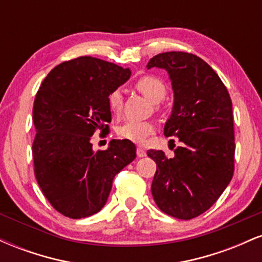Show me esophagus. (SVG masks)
I'll list each match as a JSON object with an SVG mask.
<instances>
[{"label": "esophagus", "mask_w": 262, "mask_h": 262, "mask_svg": "<svg viewBox=\"0 0 262 262\" xmlns=\"http://www.w3.org/2000/svg\"><path fill=\"white\" fill-rule=\"evenodd\" d=\"M137 155H138V158H144V156L146 155L145 150L141 148V146H138V148H137Z\"/></svg>", "instance_id": "1"}]
</instances>
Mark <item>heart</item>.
Listing matches in <instances>:
<instances>
[{
  "label": "heart",
  "mask_w": 262,
  "mask_h": 262,
  "mask_svg": "<svg viewBox=\"0 0 262 262\" xmlns=\"http://www.w3.org/2000/svg\"><path fill=\"white\" fill-rule=\"evenodd\" d=\"M135 89L139 91L141 95L145 96L146 98L152 103H159L166 96V85L164 81L154 75H145L140 79L135 81ZM108 107H110L111 113L114 116H118L121 113L123 107V97L119 90H113L108 95L107 98ZM155 132V125L152 122H135L129 121L123 123L117 128V134L123 139H128L134 143H141L146 137Z\"/></svg>",
  "instance_id": "heart-1"
}]
</instances>
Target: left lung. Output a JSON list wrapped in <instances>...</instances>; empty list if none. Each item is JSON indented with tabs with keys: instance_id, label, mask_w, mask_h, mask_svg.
I'll return each mask as SVG.
<instances>
[{
	"instance_id": "1",
	"label": "left lung",
	"mask_w": 262,
	"mask_h": 262,
	"mask_svg": "<svg viewBox=\"0 0 262 262\" xmlns=\"http://www.w3.org/2000/svg\"><path fill=\"white\" fill-rule=\"evenodd\" d=\"M155 66L169 73L175 92L164 134L179 138L181 146L173 158L161 150L146 151L156 162L151 193L162 212L188 221L217 202L233 177L231 100L215 71L197 55L161 53L150 59L148 69Z\"/></svg>"
}]
</instances>
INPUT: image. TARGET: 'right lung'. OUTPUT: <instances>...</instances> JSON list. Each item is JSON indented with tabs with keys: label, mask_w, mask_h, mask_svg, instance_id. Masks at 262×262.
I'll use <instances>...</instances> for the list:
<instances>
[{
	"label": "right lung",
	"mask_w": 262,
	"mask_h": 262,
	"mask_svg": "<svg viewBox=\"0 0 262 262\" xmlns=\"http://www.w3.org/2000/svg\"><path fill=\"white\" fill-rule=\"evenodd\" d=\"M129 76V69L80 56L55 66L35 95V179L48 202L65 217L100 212L114 176L137 156L128 139L112 140L110 148L98 151L91 141L96 132L110 133L108 95Z\"/></svg>",
	"instance_id": "1"
}]
</instances>
